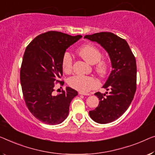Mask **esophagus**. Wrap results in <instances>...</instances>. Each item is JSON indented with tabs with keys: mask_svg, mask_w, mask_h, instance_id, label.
<instances>
[{
	"mask_svg": "<svg viewBox=\"0 0 155 155\" xmlns=\"http://www.w3.org/2000/svg\"><path fill=\"white\" fill-rule=\"evenodd\" d=\"M78 94H81V95H85V96H89L90 95V94L84 93V92H78Z\"/></svg>",
	"mask_w": 155,
	"mask_h": 155,
	"instance_id": "esophagus-1",
	"label": "esophagus"
}]
</instances>
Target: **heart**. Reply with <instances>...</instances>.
I'll list each match as a JSON object with an SVG mask.
<instances>
[{
	"mask_svg": "<svg viewBox=\"0 0 155 155\" xmlns=\"http://www.w3.org/2000/svg\"><path fill=\"white\" fill-rule=\"evenodd\" d=\"M78 54L87 63L96 64L95 70L97 73L104 75L107 71V64L101 61L102 54L99 48L93 45H86L78 50ZM73 57L70 52L64 53L62 58V68L64 72L70 73L72 70ZM68 84L72 88L82 92H87L99 85V81L95 78L88 76L75 75L68 79Z\"/></svg>",
	"mask_w": 155,
	"mask_h": 155,
	"instance_id": "b5f03b06",
	"label": "heart"
}]
</instances>
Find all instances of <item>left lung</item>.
Returning <instances> with one entry per match:
<instances>
[{
	"mask_svg": "<svg viewBox=\"0 0 155 155\" xmlns=\"http://www.w3.org/2000/svg\"><path fill=\"white\" fill-rule=\"evenodd\" d=\"M84 38L96 41L106 50L111 62L112 71L104 88L109 93L96 92L98 107L90 110L94 122L107 124L119 118L127 110L137 90V63L126 40L112 33L101 32Z\"/></svg>",
	"mask_w": 155,
	"mask_h": 155,
	"instance_id": "8db88e82",
	"label": "left lung"
}]
</instances>
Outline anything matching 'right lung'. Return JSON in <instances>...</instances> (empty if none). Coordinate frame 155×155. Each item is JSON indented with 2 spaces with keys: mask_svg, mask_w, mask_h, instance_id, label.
Returning a JSON list of instances; mask_svg holds the SVG:
<instances>
[{
  "mask_svg": "<svg viewBox=\"0 0 155 155\" xmlns=\"http://www.w3.org/2000/svg\"><path fill=\"white\" fill-rule=\"evenodd\" d=\"M82 38L57 31H48L37 36L24 52L20 71V81L25 102L37 119L54 125L63 122L69 114L71 100L77 91L66 87L54 96V82L63 76L62 58L66 49Z\"/></svg>",
  "mask_w": 155,
  "mask_h": 155,
  "instance_id": "right-lung-1",
  "label": "right lung"
}]
</instances>
